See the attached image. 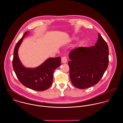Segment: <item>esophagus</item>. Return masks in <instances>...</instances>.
<instances>
[{
  "mask_svg": "<svg viewBox=\"0 0 123 123\" xmlns=\"http://www.w3.org/2000/svg\"><path fill=\"white\" fill-rule=\"evenodd\" d=\"M62 62L63 63H66L67 62V59L66 56H63L61 60Z\"/></svg>",
  "mask_w": 123,
  "mask_h": 123,
  "instance_id": "esophagus-1",
  "label": "esophagus"
}]
</instances>
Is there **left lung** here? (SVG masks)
Returning a JSON list of instances; mask_svg holds the SVG:
<instances>
[{
    "label": "left lung",
    "instance_id": "left-lung-1",
    "mask_svg": "<svg viewBox=\"0 0 123 123\" xmlns=\"http://www.w3.org/2000/svg\"><path fill=\"white\" fill-rule=\"evenodd\" d=\"M108 55L107 44L100 34L95 45L72 50L68 62L72 84L78 88L85 89L98 83L107 68Z\"/></svg>",
    "mask_w": 123,
    "mask_h": 123
}]
</instances>
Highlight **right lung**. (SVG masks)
Wrapping results in <instances>:
<instances>
[{"label": "right lung", "instance_id": "add662e5", "mask_svg": "<svg viewBox=\"0 0 123 123\" xmlns=\"http://www.w3.org/2000/svg\"><path fill=\"white\" fill-rule=\"evenodd\" d=\"M17 43L14 51L13 67L19 81L25 87L36 91H43L52 84L54 70L61 65V57L50 58L37 68H26L21 63L18 55V48L24 37Z\"/></svg>", "mask_w": 123, "mask_h": 123}]
</instances>
